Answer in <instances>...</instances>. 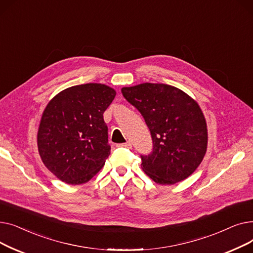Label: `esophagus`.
<instances>
[{
	"label": "esophagus",
	"mask_w": 253,
	"mask_h": 253,
	"mask_svg": "<svg viewBox=\"0 0 253 253\" xmlns=\"http://www.w3.org/2000/svg\"><path fill=\"white\" fill-rule=\"evenodd\" d=\"M118 147H121V148H125V149H131V147H132V144H131V142H124V143H119L118 144Z\"/></svg>",
	"instance_id": "obj_1"
}]
</instances>
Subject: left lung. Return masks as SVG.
Masks as SVG:
<instances>
[{
  "label": "left lung",
  "mask_w": 253,
  "mask_h": 253,
  "mask_svg": "<svg viewBox=\"0 0 253 253\" xmlns=\"http://www.w3.org/2000/svg\"><path fill=\"white\" fill-rule=\"evenodd\" d=\"M122 93L140 112L152 134L153 153L141 156L144 173L163 185L193 174L208 143L207 123L198 102L182 90L160 83L123 87Z\"/></svg>",
  "instance_id": "left-lung-1"
}]
</instances>
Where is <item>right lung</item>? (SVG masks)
<instances>
[{
  "instance_id": "obj_1",
  "label": "right lung",
  "mask_w": 253,
  "mask_h": 253,
  "mask_svg": "<svg viewBox=\"0 0 253 253\" xmlns=\"http://www.w3.org/2000/svg\"><path fill=\"white\" fill-rule=\"evenodd\" d=\"M117 92L100 83L66 88L53 97L40 121L37 143L46 168L69 184L89 181L111 154L103 113Z\"/></svg>"
}]
</instances>
